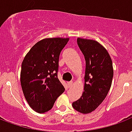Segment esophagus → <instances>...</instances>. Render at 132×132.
<instances>
[{
    "instance_id": "esophagus-1",
    "label": "esophagus",
    "mask_w": 132,
    "mask_h": 132,
    "mask_svg": "<svg viewBox=\"0 0 132 132\" xmlns=\"http://www.w3.org/2000/svg\"><path fill=\"white\" fill-rule=\"evenodd\" d=\"M67 85H68V87H71V86L73 85V82H69L67 83Z\"/></svg>"
}]
</instances>
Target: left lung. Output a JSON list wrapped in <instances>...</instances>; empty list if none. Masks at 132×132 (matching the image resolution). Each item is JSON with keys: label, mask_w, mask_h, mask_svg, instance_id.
Returning a JSON list of instances; mask_svg holds the SVG:
<instances>
[{"label": "left lung", "mask_w": 132, "mask_h": 132, "mask_svg": "<svg viewBox=\"0 0 132 132\" xmlns=\"http://www.w3.org/2000/svg\"><path fill=\"white\" fill-rule=\"evenodd\" d=\"M77 43L85 59V75L82 96L72 106L79 113L87 114L96 110L108 94L113 80V63L98 42L78 38Z\"/></svg>", "instance_id": "1"}]
</instances>
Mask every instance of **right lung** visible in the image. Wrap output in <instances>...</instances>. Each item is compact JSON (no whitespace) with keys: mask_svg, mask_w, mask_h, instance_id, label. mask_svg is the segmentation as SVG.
<instances>
[{"mask_svg":"<svg viewBox=\"0 0 132 132\" xmlns=\"http://www.w3.org/2000/svg\"><path fill=\"white\" fill-rule=\"evenodd\" d=\"M69 38H48L36 43L21 63L20 82L24 97L38 113L51 110L65 89L57 78L59 59Z\"/></svg>","mask_w":132,"mask_h":132,"instance_id":"1","label":"right lung"}]
</instances>
